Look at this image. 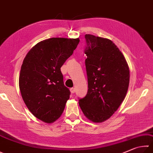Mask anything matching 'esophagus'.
Returning a JSON list of instances; mask_svg holds the SVG:
<instances>
[{
	"label": "esophagus",
	"mask_w": 153,
	"mask_h": 153,
	"mask_svg": "<svg viewBox=\"0 0 153 153\" xmlns=\"http://www.w3.org/2000/svg\"><path fill=\"white\" fill-rule=\"evenodd\" d=\"M70 91H71V93H73V94L75 93V88H71L70 89Z\"/></svg>",
	"instance_id": "1"
}]
</instances>
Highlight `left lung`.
I'll return each instance as SVG.
<instances>
[{
  "label": "left lung",
  "instance_id": "1",
  "mask_svg": "<svg viewBox=\"0 0 153 153\" xmlns=\"http://www.w3.org/2000/svg\"><path fill=\"white\" fill-rule=\"evenodd\" d=\"M88 92L79 99L85 116L102 123L114 113L127 93L130 72L125 56L108 39L85 34Z\"/></svg>",
  "mask_w": 153,
  "mask_h": 153
}]
</instances>
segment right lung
<instances>
[{"label": "right lung", "mask_w": 153, "mask_h": 153, "mask_svg": "<svg viewBox=\"0 0 153 153\" xmlns=\"http://www.w3.org/2000/svg\"><path fill=\"white\" fill-rule=\"evenodd\" d=\"M77 39L51 38L28 51L19 76L22 99L37 119L52 123L60 117L71 92L63 82L60 68L79 45Z\"/></svg>", "instance_id": "1"}]
</instances>
